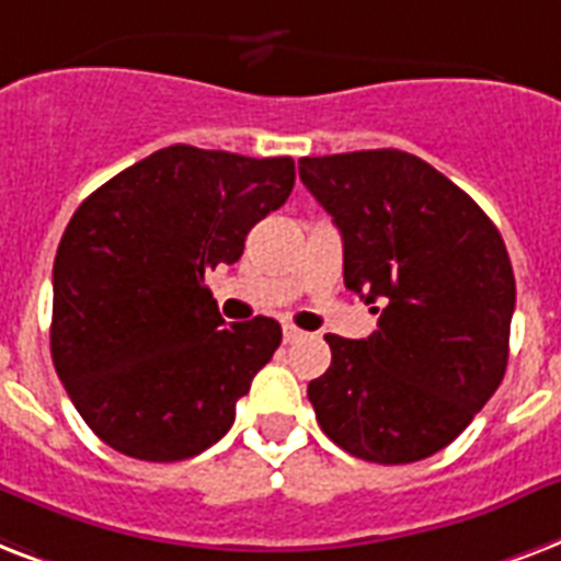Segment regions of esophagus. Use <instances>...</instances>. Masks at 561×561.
Instances as JSON below:
<instances>
[{
  "instance_id": "34e87169",
  "label": "esophagus",
  "mask_w": 561,
  "mask_h": 561,
  "mask_svg": "<svg viewBox=\"0 0 561 561\" xmlns=\"http://www.w3.org/2000/svg\"><path fill=\"white\" fill-rule=\"evenodd\" d=\"M301 336H304L301 330L293 328V324H284V342H286V345H293V342H298Z\"/></svg>"
}]
</instances>
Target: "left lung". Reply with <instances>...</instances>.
<instances>
[{"instance_id":"1","label":"left lung","mask_w":561,"mask_h":561,"mask_svg":"<svg viewBox=\"0 0 561 561\" xmlns=\"http://www.w3.org/2000/svg\"><path fill=\"white\" fill-rule=\"evenodd\" d=\"M298 175L340 228L345 286L383 304L368 340L324 336L333 359L307 386L316 419L366 462L433 457L506 371L515 275L501 231L471 195L407 151L301 158Z\"/></svg>"}]
</instances>
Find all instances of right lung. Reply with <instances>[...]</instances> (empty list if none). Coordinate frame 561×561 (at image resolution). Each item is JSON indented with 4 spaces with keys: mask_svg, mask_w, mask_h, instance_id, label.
<instances>
[{
    "mask_svg": "<svg viewBox=\"0 0 561 561\" xmlns=\"http://www.w3.org/2000/svg\"><path fill=\"white\" fill-rule=\"evenodd\" d=\"M293 184V158L169 146L72 213L51 268V363L104 445L181 462L231 430L280 324L228 328L204 275L242 257Z\"/></svg>",
    "mask_w": 561,
    "mask_h": 561,
    "instance_id": "right-lung-1",
    "label": "right lung"
}]
</instances>
